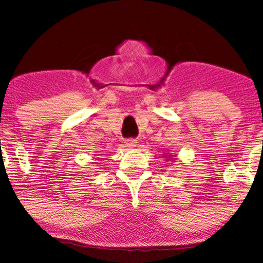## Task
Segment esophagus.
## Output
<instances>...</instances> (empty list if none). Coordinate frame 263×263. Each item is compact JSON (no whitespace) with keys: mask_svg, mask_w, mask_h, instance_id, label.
Returning <instances> with one entry per match:
<instances>
[{"mask_svg":"<svg viewBox=\"0 0 263 263\" xmlns=\"http://www.w3.org/2000/svg\"><path fill=\"white\" fill-rule=\"evenodd\" d=\"M136 139H127V141L125 142V144L127 145V146H135L136 145Z\"/></svg>","mask_w":263,"mask_h":263,"instance_id":"esophagus-1","label":"esophagus"}]
</instances>
